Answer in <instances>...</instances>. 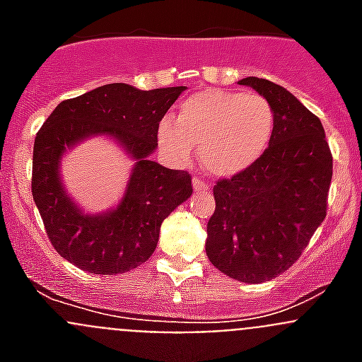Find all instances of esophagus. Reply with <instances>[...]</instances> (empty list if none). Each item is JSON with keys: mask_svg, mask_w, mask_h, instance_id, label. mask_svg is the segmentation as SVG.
<instances>
[{"mask_svg": "<svg viewBox=\"0 0 362 362\" xmlns=\"http://www.w3.org/2000/svg\"><path fill=\"white\" fill-rule=\"evenodd\" d=\"M192 183H194V188H196V190H209L210 188V185L206 183L203 177H199V175H194Z\"/></svg>", "mask_w": 362, "mask_h": 362, "instance_id": "1", "label": "esophagus"}]
</instances>
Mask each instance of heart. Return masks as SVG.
<instances>
[{"label": "heart", "instance_id": "b5f03b06", "mask_svg": "<svg viewBox=\"0 0 362 362\" xmlns=\"http://www.w3.org/2000/svg\"><path fill=\"white\" fill-rule=\"evenodd\" d=\"M274 134V110L259 94L197 92L179 105L174 121L159 123V143L175 161H188L194 146L203 166L228 177L250 168L267 150Z\"/></svg>", "mask_w": 362, "mask_h": 362}]
</instances>
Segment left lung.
I'll return each mask as SVG.
<instances>
[{"label":"left lung","mask_w":362,"mask_h":362,"mask_svg":"<svg viewBox=\"0 0 362 362\" xmlns=\"http://www.w3.org/2000/svg\"><path fill=\"white\" fill-rule=\"evenodd\" d=\"M239 85L268 99L274 134L250 168L217 179L206 255L232 279L263 283L296 263L325 221L334 163L321 121L296 95L261 78Z\"/></svg>","instance_id":"obj_1"}]
</instances>
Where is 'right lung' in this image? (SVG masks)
<instances>
[{
  "mask_svg": "<svg viewBox=\"0 0 362 362\" xmlns=\"http://www.w3.org/2000/svg\"><path fill=\"white\" fill-rule=\"evenodd\" d=\"M185 86L137 90L127 83L103 85L54 108L36 134L32 197L56 252L90 274H124L153 254L165 217L192 196L187 170L150 161L159 123ZM110 133L138 163L120 206L103 216H83L62 192L57 166L74 142Z\"/></svg>",
  "mask_w": 362,
  "mask_h": 362,
  "instance_id": "obj_1",
  "label": "right lung"
}]
</instances>
